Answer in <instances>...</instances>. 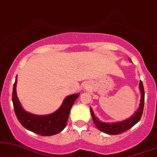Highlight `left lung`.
Returning a JSON list of instances; mask_svg holds the SVG:
<instances>
[{"label": "left lung", "instance_id": "8db88e82", "mask_svg": "<svg viewBox=\"0 0 157 157\" xmlns=\"http://www.w3.org/2000/svg\"><path fill=\"white\" fill-rule=\"evenodd\" d=\"M129 61H132L131 59H129ZM139 88L141 92V100L139 106L136 112L132 117L128 118L126 120H123L121 121L113 122V123L103 122L98 117H96L94 113L93 109L90 106V111H91V114L92 119H93L94 123L96 127L98 128V130L101 131L102 132L105 133V134L111 135L119 134L129 129L130 128L134 126L140 120L143 112L144 104V86L141 81H139Z\"/></svg>", "mask_w": 157, "mask_h": 157}]
</instances>
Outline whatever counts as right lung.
<instances>
[{
	"label": "right lung",
	"instance_id": "add662e5",
	"mask_svg": "<svg viewBox=\"0 0 157 157\" xmlns=\"http://www.w3.org/2000/svg\"><path fill=\"white\" fill-rule=\"evenodd\" d=\"M17 76L13 89L12 101L15 113L23 127L41 136H52L59 134L65 128L71 109L79 96L74 94L64 98L61 106L52 113L47 115H36L28 112L21 106L16 94Z\"/></svg>",
	"mask_w": 157,
	"mask_h": 157
}]
</instances>
